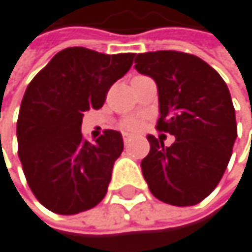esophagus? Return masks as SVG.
<instances>
[{
    "label": "esophagus",
    "mask_w": 252,
    "mask_h": 252,
    "mask_svg": "<svg viewBox=\"0 0 252 252\" xmlns=\"http://www.w3.org/2000/svg\"><path fill=\"white\" fill-rule=\"evenodd\" d=\"M130 140H131V136H130V134H124V143H125V145H128Z\"/></svg>",
    "instance_id": "1"
}]
</instances>
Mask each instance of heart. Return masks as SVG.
I'll return each mask as SVG.
<instances>
[{
  "label": "heart",
  "mask_w": 252,
  "mask_h": 252,
  "mask_svg": "<svg viewBox=\"0 0 252 252\" xmlns=\"http://www.w3.org/2000/svg\"><path fill=\"white\" fill-rule=\"evenodd\" d=\"M142 127V119L140 118H128V119H125L124 124H122V128L124 130H127V131H136Z\"/></svg>",
  "instance_id": "b5f03b06"
}]
</instances>
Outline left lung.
<instances>
[{
	"label": "left lung",
	"instance_id": "obj_1",
	"mask_svg": "<svg viewBox=\"0 0 252 252\" xmlns=\"http://www.w3.org/2000/svg\"><path fill=\"white\" fill-rule=\"evenodd\" d=\"M134 63L158 85L157 128L176 137L167 148L148 136L151 151L142 161L143 177L159 201L196 205L221 180L238 136L229 88L216 69L193 54L151 51L137 54Z\"/></svg>",
	"mask_w": 252,
	"mask_h": 252
}]
</instances>
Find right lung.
I'll use <instances>...</instances> for the list:
<instances>
[{
  "mask_svg": "<svg viewBox=\"0 0 252 252\" xmlns=\"http://www.w3.org/2000/svg\"><path fill=\"white\" fill-rule=\"evenodd\" d=\"M133 53L103 54L84 47L59 51L29 82L17 118V146L26 182L50 211L72 216L106 195L124 142L104 130L82 139L85 110L100 109L113 82L133 64Z\"/></svg>",
  "mask_w": 252,
  "mask_h": 252,
  "instance_id": "obj_1",
  "label": "right lung"
}]
</instances>
